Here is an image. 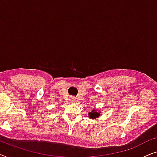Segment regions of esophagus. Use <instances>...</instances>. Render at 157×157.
<instances>
[{
  "label": "esophagus",
  "mask_w": 157,
  "mask_h": 157,
  "mask_svg": "<svg viewBox=\"0 0 157 157\" xmlns=\"http://www.w3.org/2000/svg\"><path fill=\"white\" fill-rule=\"evenodd\" d=\"M70 101L71 102H74L76 101V98H75L74 96H71V97H70Z\"/></svg>",
  "instance_id": "34e87169"
}]
</instances>
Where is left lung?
Segmentation results:
<instances>
[{"label": "left lung", "instance_id": "left-lung-1", "mask_svg": "<svg viewBox=\"0 0 157 157\" xmlns=\"http://www.w3.org/2000/svg\"><path fill=\"white\" fill-rule=\"evenodd\" d=\"M100 111H98L95 110V109H93L91 112L89 113V118L90 119H96V118H98L100 116Z\"/></svg>", "mask_w": 157, "mask_h": 157}]
</instances>
